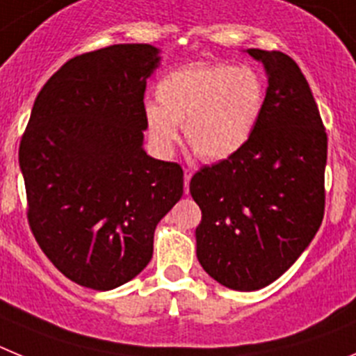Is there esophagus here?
<instances>
[{
    "mask_svg": "<svg viewBox=\"0 0 356 356\" xmlns=\"http://www.w3.org/2000/svg\"><path fill=\"white\" fill-rule=\"evenodd\" d=\"M191 177H193V170H191V168H184V191L186 193L190 191Z\"/></svg>",
    "mask_w": 356,
    "mask_h": 356,
    "instance_id": "1",
    "label": "esophagus"
}]
</instances>
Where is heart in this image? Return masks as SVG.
<instances>
[{"label": "heart", "mask_w": 356, "mask_h": 356, "mask_svg": "<svg viewBox=\"0 0 356 356\" xmlns=\"http://www.w3.org/2000/svg\"><path fill=\"white\" fill-rule=\"evenodd\" d=\"M159 104L145 106L150 140L170 152L184 126L202 161H223L252 138L264 108V83L250 67L193 62L166 72L156 86Z\"/></svg>", "instance_id": "1"}]
</instances>
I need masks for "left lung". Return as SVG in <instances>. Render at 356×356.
Here are the masks:
<instances>
[{
	"instance_id": "8db88e82",
	"label": "left lung",
	"mask_w": 356,
	"mask_h": 356,
	"mask_svg": "<svg viewBox=\"0 0 356 356\" xmlns=\"http://www.w3.org/2000/svg\"><path fill=\"white\" fill-rule=\"evenodd\" d=\"M268 90L252 138L238 154L202 166L190 193L202 211L197 257L229 289L257 291L294 264L325 214L328 138L305 76L280 51L248 49Z\"/></svg>"
}]
</instances>
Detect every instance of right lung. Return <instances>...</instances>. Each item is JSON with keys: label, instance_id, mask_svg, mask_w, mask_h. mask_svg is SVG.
<instances>
[{"label": "right lung", "instance_id": "obj_1", "mask_svg": "<svg viewBox=\"0 0 356 356\" xmlns=\"http://www.w3.org/2000/svg\"><path fill=\"white\" fill-rule=\"evenodd\" d=\"M149 44L63 63L35 99L19 145L28 223L67 278L110 291L149 264L158 222L182 197L181 165L143 150Z\"/></svg>", "mask_w": 356, "mask_h": 356}]
</instances>
